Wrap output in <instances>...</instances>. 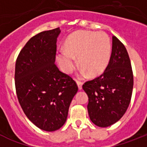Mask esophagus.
I'll return each instance as SVG.
<instances>
[{"mask_svg":"<svg viewBox=\"0 0 147 147\" xmlns=\"http://www.w3.org/2000/svg\"><path fill=\"white\" fill-rule=\"evenodd\" d=\"M76 84H77V86H78V88H79V90L82 89V82L77 81L76 82Z\"/></svg>","mask_w":147,"mask_h":147,"instance_id":"1","label":"esophagus"}]
</instances>
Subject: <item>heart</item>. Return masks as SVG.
<instances>
[{
  "mask_svg": "<svg viewBox=\"0 0 147 147\" xmlns=\"http://www.w3.org/2000/svg\"><path fill=\"white\" fill-rule=\"evenodd\" d=\"M111 54V43L107 34L102 32L80 31L72 34L65 42V49L57 53V61L63 72L70 74L76 65L81 74L90 76L100 75L106 69Z\"/></svg>",
  "mask_w": 147,
  "mask_h": 147,
  "instance_id": "heart-1",
  "label": "heart"
}]
</instances>
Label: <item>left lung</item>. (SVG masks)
I'll list each match as a JSON object with an SVG mask.
<instances>
[{
	"instance_id": "8db88e82",
	"label": "left lung",
	"mask_w": 147,
	"mask_h": 147,
	"mask_svg": "<svg viewBox=\"0 0 147 147\" xmlns=\"http://www.w3.org/2000/svg\"><path fill=\"white\" fill-rule=\"evenodd\" d=\"M88 96V111L95 125L115 124L129 107L133 88L130 59L124 45L113 37L111 56L103 74L82 86Z\"/></svg>"
}]
</instances>
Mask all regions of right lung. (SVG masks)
Returning a JSON list of instances; mask_svg holds the SVG:
<instances>
[{"mask_svg":"<svg viewBox=\"0 0 147 147\" xmlns=\"http://www.w3.org/2000/svg\"><path fill=\"white\" fill-rule=\"evenodd\" d=\"M59 28L40 32L20 51L15 65L18 101L28 119L48 132L64 125L78 87L55 65Z\"/></svg>","mask_w":147,"mask_h":147,"instance_id":"add662e5","label":"right lung"}]
</instances>
